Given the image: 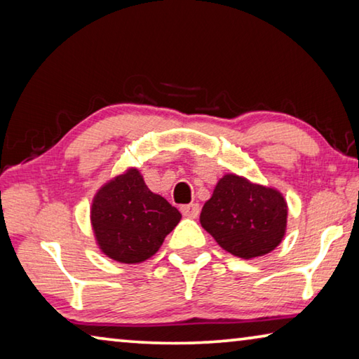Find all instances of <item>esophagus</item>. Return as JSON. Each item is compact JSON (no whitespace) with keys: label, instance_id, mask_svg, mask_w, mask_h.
Instances as JSON below:
<instances>
[{"label":"esophagus","instance_id":"obj_1","mask_svg":"<svg viewBox=\"0 0 359 359\" xmlns=\"http://www.w3.org/2000/svg\"><path fill=\"white\" fill-rule=\"evenodd\" d=\"M182 215L187 218H196L199 215V204H187L182 205Z\"/></svg>","mask_w":359,"mask_h":359}]
</instances>
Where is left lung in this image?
I'll list each match as a JSON object with an SVG mask.
<instances>
[{
  "label": "left lung",
  "mask_w": 359,
  "mask_h": 359,
  "mask_svg": "<svg viewBox=\"0 0 359 359\" xmlns=\"http://www.w3.org/2000/svg\"><path fill=\"white\" fill-rule=\"evenodd\" d=\"M288 205L276 188L224 174L201 210V226L223 250L242 259L263 257L287 233Z\"/></svg>",
  "instance_id": "1"
}]
</instances>
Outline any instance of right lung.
Here are the masks:
<instances>
[{
    "label": "right lung",
    "mask_w": 359,
    "mask_h": 359,
    "mask_svg": "<svg viewBox=\"0 0 359 359\" xmlns=\"http://www.w3.org/2000/svg\"><path fill=\"white\" fill-rule=\"evenodd\" d=\"M180 218L174 205L149 190L136 168L102 185L90 209L100 250L125 264L154 257Z\"/></svg>",
    "instance_id": "right-lung-1"
}]
</instances>
